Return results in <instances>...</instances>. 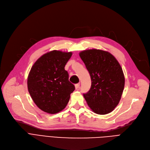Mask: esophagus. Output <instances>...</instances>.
Listing matches in <instances>:
<instances>
[{
	"label": "esophagus",
	"instance_id": "obj_1",
	"mask_svg": "<svg viewBox=\"0 0 150 150\" xmlns=\"http://www.w3.org/2000/svg\"><path fill=\"white\" fill-rule=\"evenodd\" d=\"M80 83H78V84H76L75 85V89L76 90H77V89H78L80 88Z\"/></svg>",
	"mask_w": 150,
	"mask_h": 150
}]
</instances>
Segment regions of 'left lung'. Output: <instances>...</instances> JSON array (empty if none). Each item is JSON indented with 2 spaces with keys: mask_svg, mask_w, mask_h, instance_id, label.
Segmentation results:
<instances>
[{
  "mask_svg": "<svg viewBox=\"0 0 150 150\" xmlns=\"http://www.w3.org/2000/svg\"><path fill=\"white\" fill-rule=\"evenodd\" d=\"M91 78L90 90L83 96L93 112L104 115L119 104L125 86L119 62L108 52L90 49L80 53Z\"/></svg>",
  "mask_w": 150,
  "mask_h": 150,
  "instance_id": "1",
  "label": "left lung"
}]
</instances>
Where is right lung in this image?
Masks as SVG:
<instances>
[{"mask_svg":"<svg viewBox=\"0 0 150 150\" xmlns=\"http://www.w3.org/2000/svg\"><path fill=\"white\" fill-rule=\"evenodd\" d=\"M72 55V52L53 50L43 54L31 68L28 92L36 106L47 113L56 114L64 109L75 90L64 69Z\"/></svg>","mask_w":150,"mask_h":150,"instance_id":"add662e5","label":"right lung"}]
</instances>
